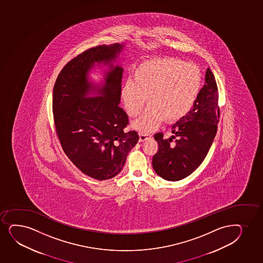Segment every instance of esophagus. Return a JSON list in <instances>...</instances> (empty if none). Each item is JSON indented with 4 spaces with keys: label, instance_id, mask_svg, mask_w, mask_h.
<instances>
[{
    "label": "esophagus",
    "instance_id": "1",
    "mask_svg": "<svg viewBox=\"0 0 263 263\" xmlns=\"http://www.w3.org/2000/svg\"><path fill=\"white\" fill-rule=\"evenodd\" d=\"M151 134H149V133H139V142H143V141H145V140L149 139V138H151Z\"/></svg>",
    "mask_w": 263,
    "mask_h": 263
}]
</instances>
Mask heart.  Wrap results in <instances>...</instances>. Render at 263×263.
<instances>
[{
    "instance_id": "1",
    "label": "heart",
    "mask_w": 263,
    "mask_h": 263,
    "mask_svg": "<svg viewBox=\"0 0 263 263\" xmlns=\"http://www.w3.org/2000/svg\"><path fill=\"white\" fill-rule=\"evenodd\" d=\"M202 76L195 64L177 59L145 61L136 67L133 80L121 88V99L129 117L139 115L147 100V107L133 123L144 133L156 130L165 119L176 121L187 115L199 95Z\"/></svg>"
}]
</instances>
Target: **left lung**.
<instances>
[{
    "label": "left lung",
    "instance_id": "obj_1",
    "mask_svg": "<svg viewBox=\"0 0 263 263\" xmlns=\"http://www.w3.org/2000/svg\"><path fill=\"white\" fill-rule=\"evenodd\" d=\"M218 91L212 70L206 71L205 84L200 90L193 108L177 121L171 132L175 135L163 139L156 133L158 152L153 157V167L161 178L176 181L191 175L201 165L216 136L219 119ZM175 138V143H171Z\"/></svg>",
    "mask_w": 263,
    "mask_h": 263
}]
</instances>
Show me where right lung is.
Returning a JSON list of instances; mask_svg holds the SVG:
<instances>
[{
	"label": "right lung",
	"instance_id": "right-lung-1",
	"mask_svg": "<svg viewBox=\"0 0 263 263\" xmlns=\"http://www.w3.org/2000/svg\"><path fill=\"white\" fill-rule=\"evenodd\" d=\"M124 47L113 44L85 51L63 67L53 88V118L63 151L83 174L99 181L120 173L139 141L137 132L124 130L129 119L118 105L124 69L114 63ZM101 63L109 70L105 82L95 85L88 73ZM90 92L97 96L88 97Z\"/></svg>",
	"mask_w": 263,
	"mask_h": 263
}]
</instances>
